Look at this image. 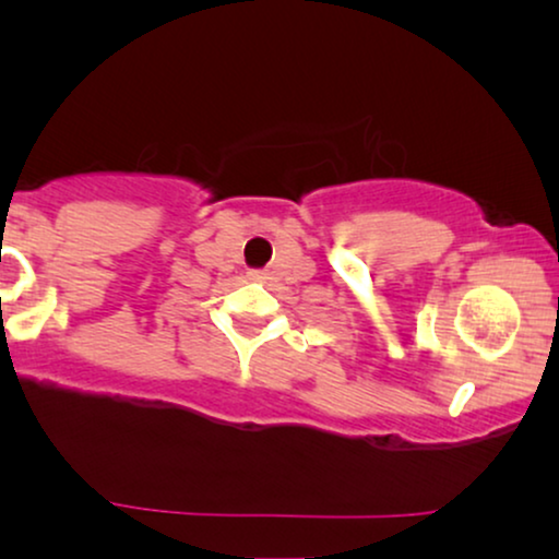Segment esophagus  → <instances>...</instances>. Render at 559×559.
I'll return each mask as SVG.
<instances>
[{
    "instance_id": "obj_1",
    "label": "esophagus",
    "mask_w": 559,
    "mask_h": 559,
    "mask_svg": "<svg viewBox=\"0 0 559 559\" xmlns=\"http://www.w3.org/2000/svg\"><path fill=\"white\" fill-rule=\"evenodd\" d=\"M249 277H251V280H262L264 272H257V270H254V272H249Z\"/></svg>"
}]
</instances>
